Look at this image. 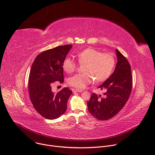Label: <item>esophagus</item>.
Wrapping results in <instances>:
<instances>
[{"mask_svg": "<svg viewBox=\"0 0 155 155\" xmlns=\"http://www.w3.org/2000/svg\"><path fill=\"white\" fill-rule=\"evenodd\" d=\"M82 91H83L82 90H78V89H75L74 90V92H77V93H81Z\"/></svg>", "mask_w": 155, "mask_h": 155, "instance_id": "1", "label": "esophagus"}]
</instances>
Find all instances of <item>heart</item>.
<instances>
[{"mask_svg":"<svg viewBox=\"0 0 155 155\" xmlns=\"http://www.w3.org/2000/svg\"><path fill=\"white\" fill-rule=\"evenodd\" d=\"M78 62L84 65V74H77L68 78V84L77 89H83L93 80L102 82L112 74L115 66V58L110 53H102L94 48H86L77 54ZM77 67L75 61L68 57L64 59L62 68L67 73L74 72Z\"/></svg>","mask_w":155,"mask_h":155,"instance_id":"obj_1","label":"heart"}]
</instances>
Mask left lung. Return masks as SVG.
<instances>
[{
	"instance_id": "obj_1",
	"label": "left lung",
	"mask_w": 155,
	"mask_h": 155,
	"mask_svg": "<svg viewBox=\"0 0 155 155\" xmlns=\"http://www.w3.org/2000/svg\"><path fill=\"white\" fill-rule=\"evenodd\" d=\"M117 64L114 73L98 87L104 96L93 93L87 102L88 111L99 120H107L115 116L127 102L132 86L130 65L126 58L116 49Z\"/></svg>"
}]
</instances>
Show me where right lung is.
I'll list each match as a JSON object with an SVG mask.
<instances>
[{
  "label": "right lung",
  "instance_id": "obj_1",
  "mask_svg": "<svg viewBox=\"0 0 155 155\" xmlns=\"http://www.w3.org/2000/svg\"><path fill=\"white\" fill-rule=\"evenodd\" d=\"M72 47V45H65L44 51L32 63L28 81L30 99L36 111L46 119H56L67 110L68 101L72 91L64 87L54 93L51 83H63L62 63Z\"/></svg>",
  "mask_w": 155,
  "mask_h": 155
}]
</instances>
